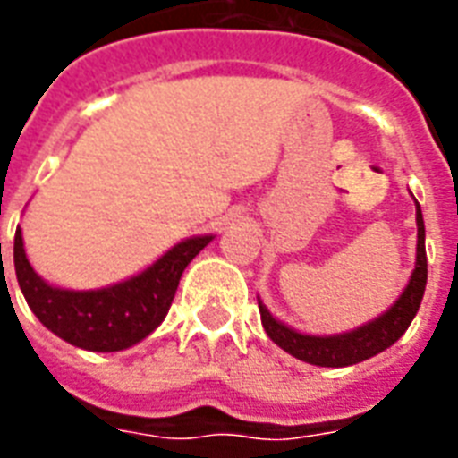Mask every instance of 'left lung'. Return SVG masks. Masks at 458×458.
<instances>
[{
    "label": "left lung",
    "mask_w": 458,
    "mask_h": 458,
    "mask_svg": "<svg viewBox=\"0 0 458 458\" xmlns=\"http://www.w3.org/2000/svg\"><path fill=\"white\" fill-rule=\"evenodd\" d=\"M415 223H418V247H415V268L411 281L384 314H379L372 322L362 324L358 329L345 334H331V336H310L278 322L274 314L268 312L267 305H261L259 314L264 331L276 345H281L285 353L298 358L310 365L319 368H348L355 362H362L372 355L382 353L389 345H394L403 336V331L413 322L418 307L423 302L425 284H428V257H425V223L420 204L415 201Z\"/></svg>",
    "instance_id": "obj_1"
}]
</instances>
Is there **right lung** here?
I'll use <instances>...</instances> for the list:
<instances>
[{
    "label": "right lung",
    "instance_id": "right-lung-1",
    "mask_svg": "<svg viewBox=\"0 0 458 458\" xmlns=\"http://www.w3.org/2000/svg\"><path fill=\"white\" fill-rule=\"evenodd\" d=\"M211 240L214 235L187 237L146 271L122 284L98 291H66L35 274L23 250L21 228H16L13 267L21 293L43 327L76 348L114 353L131 348L158 329L173 305L182 271Z\"/></svg>",
    "mask_w": 458,
    "mask_h": 458
}]
</instances>
